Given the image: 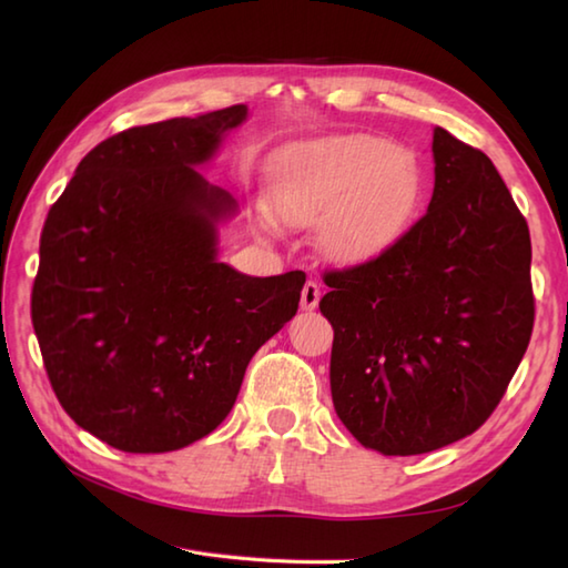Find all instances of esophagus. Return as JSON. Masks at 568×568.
<instances>
[{"instance_id": "obj_1", "label": "esophagus", "mask_w": 568, "mask_h": 568, "mask_svg": "<svg viewBox=\"0 0 568 568\" xmlns=\"http://www.w3.org/2000/svg\"><path fill=\"white\" fill-rule=\"evenodd\" d=\"M320 297H322L320 285L315 281H307L303 287V295H300V307L315 310L320 305Z\"/></svg>"}]
</instances>
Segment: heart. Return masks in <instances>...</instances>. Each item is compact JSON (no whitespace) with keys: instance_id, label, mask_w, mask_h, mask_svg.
Instances as JSON below:
<instances>
[{"instance_id":"obj_1","label":"heart","mask_w":568,"mask_h":568,"mask_svg":"<svg viewBox=\"0 0 568 568\" xmlns=\"http://www.w3.org/2000/svg\"><path fill=\"white\" fill-rule=\"evenodd\" d=\"M422 190L413 153L376 136H334L291 151L271 175L268 202L277 220L320 224L329 258L358 263L397 239ZM261 222L271 226V216Z\"/></svg>"}]
</instances>
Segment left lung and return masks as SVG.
Listing matches in <instances>:
<instances>
[{
	"instance_id": "1",
	"label": "left lung",
	"mask_w": 568,
	"mask_h": 568,
	"mask_svg": "<svg viewBox=\"0 0 568 568\" xmlns=\"http://www.w3.org/2000/svg\"><path fill=\"white\" fill-rule=\"evenodd\" d=\"M432 153L427 214L378 256L324 271L334 409L385 456L474 434L535 327L529 229L496 165L442 126Z\"/></svg>"
}]
</instances>
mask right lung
I'll use <instances>...</instances> for the list:
<instances>
[{"instance_id": "1", "label": "right lung", "mask_w": 568, "mask_h": 568, "mask_svg": "<svg viewBox=\"0 0 568 568\" xmlns=\"http://www.w3.org/2000/svg\"><path fill=\"white\" fill-rule=\"evenodd\" d=\"M246 112L119 131L45 216L31 291L43 366L75 425L114 449L207 437L253 354L297 312L303 271L251 277L216 261V222L236 200L192 168Z\"/></svg>"}]
</instances>
